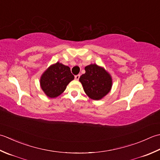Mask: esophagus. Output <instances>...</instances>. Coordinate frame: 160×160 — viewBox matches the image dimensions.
<instances>
[{"instance_id":"34e87169","label":"esophagus","mask_w":160,"mask_h":160,"mask_svg":"<svg viewBox=\"0 0 160 160\" xmlns=\"http://www.w3.org/2000/svg\"><path fill=\"white\" fill-rule=\"evenodd\" d=\"M79 77H80V74H77V75H76L75 77H74V79H75V80L78 81L79 79Z\"/></svg>"}]
</instances>
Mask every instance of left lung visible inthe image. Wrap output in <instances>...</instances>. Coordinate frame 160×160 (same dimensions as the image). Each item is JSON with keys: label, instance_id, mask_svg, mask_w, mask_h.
Returning <instances> with one entry per match:
<instances>
[{"label": "left lung", "instance_id": "1", "mask_svg": "<svg viewBox=\"0 0 160 160\" xmlns=\"http://www.w3.org/2000/svg\"><path fill=\"white\" fill-rule=\"evenodd\" d=\"M86 73L79 78L84 92L91 99H103L111 90L112 79L105 68L95 63L85 67Z\"/></svg>", "mask_w": 160, "mask_h": 160}]
</instances>
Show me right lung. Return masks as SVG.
Instances as JSON below:
<instances>
[{
	"instance_id": "right-lung-1",
	"label": "right lung",
	"mask_w": 160,
	"mask_h": 160,
	"mask_svg": "<svg viewBox=\"0 0 160 160\" xmlns=\"http://www.w3.org/2000/svg\"><path fill=\"white\" fill-rule=\"evenodd\" d=\"M74 77L70 68L57 62L49 66L40 78V86L45 95L49 98H56L64 92Z\"/></svg>"
}]
</instances>
